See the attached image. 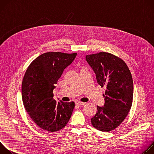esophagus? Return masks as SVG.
Instances as JSON below:
<instances>
[{
    "label": "esophagus",
    "mask_w": 154,
    "mask_h": 154,
    "mask_svg": "<svg viewBox=\"0 0 154 154\" xmlns=\"http://www.w3.org/2000/svg\"><path fill=\"white\" fill-rule=\"evenodd\" d=\"M75 104L77 105H80V106H82V105H84L85 104V103L84 102H75Z\"/></svg>",
    "instance_id": "esophagus-1"
}]
</instances>
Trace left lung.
Returning a JSON list of instances; mask_svg holds the SVG:
<instances>
[{
	"label": "left lung",
	"instance_id": "left-lung-1",
	"mask_svg": "<svg viewBox=\"0 0 154 154\" xmlns=\"http://www.w3.org/2000/svg\"><path fill=\"white\" fill-rule=\"evenodd\" d=\"M94 72L99 85L106 87L105 103L97 106V112L91 119L93 126L108 132L118 127L127 116L132 104L134 83L125 62L115 55L99 52L86 56Z\"/></svg>",
	"mask_w": 154,
	"mask_h": 154
}]
</instances>
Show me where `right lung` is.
<instances>
[{"label": "right lung", "instance_id": "right-lung-1", "mask_svg": "<svg viewBox=\"0 0 154 154\" xmlns=\"http://www.w3.org/2000/svg\"><path fill=\"white\" fill-rule=\"evenodd\" d=\"M76 53L49 52L41 54L29 65L22 84V96L26 111L41 128L55 132L70 119L75 103L57 102L53 91L64 70Z\"/></svg>", "mask_w": 154, "mask_h": 154}]
</instances>
